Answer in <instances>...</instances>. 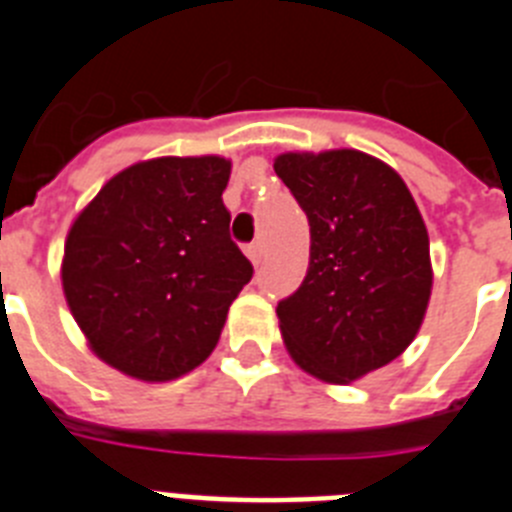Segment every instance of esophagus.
<instances>
[{"mask_svg":"<svg viewBox=\"0 0 512 512\" xmlns=\"http://www.w3.org/2000/svg\"><path fill=\"white\" fill-rule=\"evenodd\" d=\"M244 252H247V257H250V260L257 265V262L262 260V242L247 244V247H244Z\"/></svg>","mask_w":512,"mask_h":512,"instance_id":"esophagus-1","label":"esophagus"}]
</instances>
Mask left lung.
Wrapping results in <instances>:
<instances>
[{
    "label": "left lung",
    "instance_id": "8db88e82",
    "mask_svg": "<svg viewBox=\"0 0 512 512\" xmlns=\"http://www.w3.org/2000/svg\"><path fill=\"white\" fill-rule=\"evenodd\" d=\"M309 219V270L278 304L306 373L348 384L391 363L420 330L433 288L428 229L402 177L355 149L275 159Z\"/></svg>",
    "mask_w": 512,
    "mask_h": 512
}]
</instances>
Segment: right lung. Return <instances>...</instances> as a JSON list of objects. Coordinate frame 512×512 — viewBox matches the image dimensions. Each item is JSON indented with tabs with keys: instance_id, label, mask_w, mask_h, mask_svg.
I'll return each mask as SVG.
<instances>
[{
	"instance_id": "add662e5",
	"label": "right lung",
	"mask_w": 512,
	"mask_h": 512,
	"mask_svg": "<svg viewBox=\"0 0 512 512\" xmlns=\"http://www.w3.org/2000/svg\"><path fill=\"white\" fill-rule=\"evenodd\" d=\"M224 157H159L118 172L71 224L61 283L97 358L141 381L206 361L252 262L229 237Z\"/></svg>"
}]
</instances>
